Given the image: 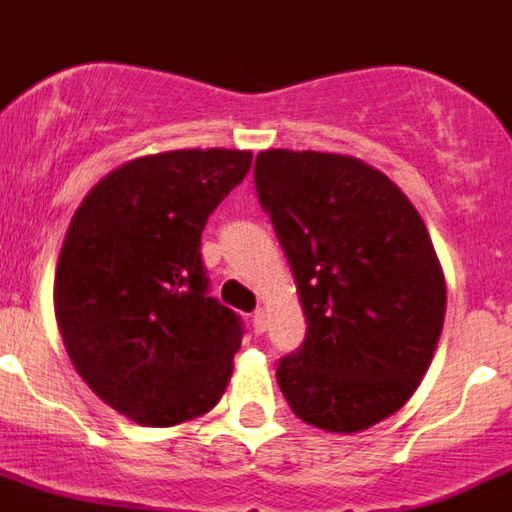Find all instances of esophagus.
<instances>
[{
	"instance_id": "34e87169",
	"label": "esophagus",
	"mask_w": 512,
	"mask_h": 512,
	"mask_svg": "<svg viewBox=\"0 0 512 512\" xmlns=\"http://www.w3.org/2000/svg\"><path fill=\"white\" fill-rule=\"evenodd\" d=\"M251 326L256 334H264L266 332V311L264 309H256L251 314Z\"/></svg>"
}]
</instances>
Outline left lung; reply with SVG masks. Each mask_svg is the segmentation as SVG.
Here are the masks:
<instances>
[{
	"instance_id": "obj_1",
	"label": "left lung",
	"mask_w": 512,
	"mask_h": 512,
	"mask_svg": "<svg viewBox=\"0 0 512 512\" xmlns=\"http://www.w3.org/2000/svg\"><path fill=\"white\" fill-rule=\"evenodd\" d=\"M253 183L309 324L276 364L281 392L309 425L367 430L412 397L442 332L445 279L425 223L349 155L264 150Z\"/></svg>"
}]
</instances>
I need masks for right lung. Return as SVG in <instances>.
Wrapping results in <instances>:
<instances>
[{"label":"right lung","instance_id":"right-lung-1","mask_svg":"<svg viewBox=\"0 0 512 512\" xmlns=\"http://www.w3.org/2000/svg\"><path fill=\"white\" fill-rule=\"evenodd\" d=\"M248 168V150L145 155L72 216L55 276L62 342L92 392L138 425L206 415L231 379L243 321L208 294L201 233Z\"/></svg>","mask_w":512,"mask_h":512}]
</instances>
